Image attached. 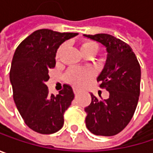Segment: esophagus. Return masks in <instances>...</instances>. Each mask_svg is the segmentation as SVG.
<instances>
[{
	"instance_id": "esophagus-1",
	"label": "esophagus",
	"mask_w": 153,
	"mask_h": 153,
	"mask_svg": "<svg viewBox=\"0 0 153 153\" xmlns=\"http://www.w3.org/2000/svg\"><path fill=\"white\" fill-rule=\"evenodd\" d=\"M79 92V89H78V88H74V93L75 95H77Z\"/></svg>"
}]
</instances>
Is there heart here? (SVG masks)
Segmentation results:
<instances>
[{
    "mask_svg": "<svg viewBox=\"0 0 153 153\" xmlns=\"http://www.w3.org/2000/svg\"><path fill=\"white\" fill-rule=\"evenodd\" d=\"M65 48V44H62L56 50V58H60L63 50ZM80 52L84 56H94L99 50V45L97 42L92 40H83L79 43ZM94 76V71L88 67H72L70 68L66 74V80L77 88H81L85 86Z\"/></svg>",
    "mask_w": 153,
    "mask_h": 153,
    "instance_id": "1",
    "label": "heart"
}]
</instances>
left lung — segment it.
<instances>
[{"label":"left lung","instance_id":"obj_1","mask_svg":"<svg viewBox=\"0 0 153 153\" xmlns=\"http://www.w3.org/2000/svg\"><path fill=\"white\" fill-rule=\"evenodd\" d=\"M84 36L106 47V63L97 82L110 94L105 100L90 94L91 103L85 108L86 126L94 135L115 136L127 127L137 106L140 65L131 47L123 41L107 33Z\"/></svg>","mask_w":153,"mask_h":153}]
</instances>
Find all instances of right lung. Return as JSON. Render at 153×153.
Instances as JSON below:
<instances>
[{"mask_svg":"<svg viewBox=\"0 0 153 153\" xmlns=\"http://www.w3.org/2000/svg\"><path fill=\"white\" fill-rule=\"evenodd\" d=\"M77 33L41 29L16 48L10 72L13 98L25 123L33 131L48 135L64 126V114L74 98L71 86L65 84L59 94L48 93L45 84L48 70L56 65V53L65 41Z\"/></svg>","mask_w":153,"mask_h":153,"instance_id":"obj_1","label":"right lung"}]
</instances>
